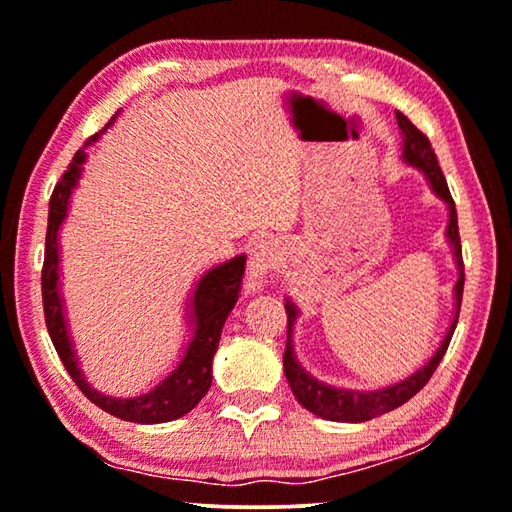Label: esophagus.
<instances>
[{
	"mask_svg": "<svg viewBox=\"0 0 512 512\" xmlns=\"http://www.w3.org/2000/svg\"><path fill=\"white\" fill-rule=\"evenodd\" d=\"M280 259V250L273 241H259L255 243V248L250 250V259H248V266H250V276L253 278H264L266 273L276 269Z\"/></svg>",
	"mask_w": 512,
	"mask_h": 512,
	"instance_id": "34e87169",
	"label": "esophagus"
}]
</instances>
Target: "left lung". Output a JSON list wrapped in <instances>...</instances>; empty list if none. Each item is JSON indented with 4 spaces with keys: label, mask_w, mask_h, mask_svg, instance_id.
I'll return each mask as SVG.
<instances>
[{
    "label": "left lung",
    "mask_w": 512,
    "mask_h": 512,
    "mask_svg": "<svg viewBox=\"0 0 512 512\" xmlns=\"http://www.w3.org/2000/svg\"><path fill=\"white\" fill-rule=\"evenodd\" d=\"M398 117V126L404 135V160L411 165L421 167L425 172V177L430 179V186L434 193H437L441 200L448 204L451 209V220H448V239H451V246L455 250V264L460 269V278H457L455 285V319L448 329L444 342L437 349V354L430 358V363L423 365L416 375L407 377L400 384L381 388V391L375 393H358V391H342V388H331L322 384V381L312 379L308 372H305L294 358V349H292V326L296 319V308L294 303H285L287 310V345H285V354H282V365H285V377L289 381V388L296 395L305 409L312 411V414L326 418V421H338V423H363L370 421V418H377L381 414H388V411L402 407L404 402L414 398V395L421 391V388L430 381V377L437 370V365L444 358L448 345H451L453 331L457 326V317H460V305H462V289H464V262H462V246H460V230H457V211H455V202L451 197V190H448V183L444 172H441L437 154H434L430 140L423 131L411 124V121L404 117L402 112H395Z\"/></svg>",
    "instance_id": "8db88e82"
}]
</instances>
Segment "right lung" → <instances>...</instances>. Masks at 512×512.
Masks as SVG:
<instances>
[{
	"mask_svg": "<svg viewBox=\"0 0 512 512\" xmlns=\"http://www.w3.org/2000/svg\"><path fill=\"white\" fill-rule=\"evenodd\" d=\"M117 117V114H114ZM114 117L105 124L108 128ZM98 131L89 137L85 147L98 140V135L105 133ZM85 147L73 156L68 170L61 174L55 190L50 195V211H48V232H45V257H43V271H41V292H43V312H45V326H48L50 340L55 345L57 354L68 370V375L75 381V386L87 395L96 407H101L108 414L121 418V421L131 423H167L174 421L207 395L211 386V363L213 354H216L220 333H223V324L227 315H230L234 303L239 301L243 273H246V257H234L223 266L211 269L207 276L197 282V292L193 296V317H195V338L188 345V352L179 363V368L167 377L163 384H158L154 391L140 395V398L131 400H117L108 398V395L96 393L85 379L75 361L71 342H68L64 310H61V299L57 292L59 280V243L57 232L61 220L66 218L68 211V197L71 190L78 183L82 174V163H85Z\"/></svg>",
	"mask_w": 512,
	"mask_h": 512,
	"instance_id": "obj_1",
	"label": "right lung"
}]
</instances>
